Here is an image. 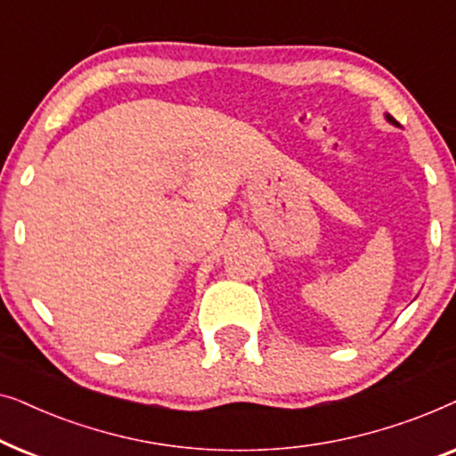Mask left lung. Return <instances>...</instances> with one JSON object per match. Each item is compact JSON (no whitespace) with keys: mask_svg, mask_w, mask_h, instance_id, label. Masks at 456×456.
<instances>
[{"mask_svg":"<svg viewBox=\"0 0 456 456\" xmlns=\"http://www.w3.org/2000/svg\"><path fill=\"white\" fill-rule=\"evenodd\" d=\"M384 118H386V120H388L390 124H395V126H398V122H396V120H395V118H392L390 114H384Z\"/></svg>","mask_w":456,"mask_h":456,"instance_id":"obj_1","label":"left lung"}]
</instances>
